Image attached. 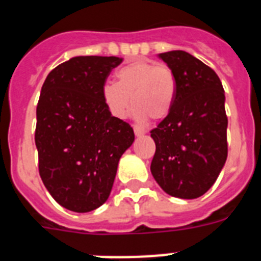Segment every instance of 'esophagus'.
I'll return each instance as SVG.
<instances>
[{
	"label": "esophagus",
	"mask_w": 261,
	"mask_h": 261,
	"mask_svg": "<svg viewBox=\"0 0 261 261\" xmlns=\"http://www.w3.org/2000/svg\"><path fill=\"white\" fill-rule=\"evenodd\" d=\"M133 130H135L136 136H142L146 133V129L142 128L141 125H137V124H136V125H133Z\"/></svg>",
	"instance_id": "1"
}]
</instances>
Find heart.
<instances>
[{"instance_id": "obj_1", "label": "heart", "mask_w": 261, "mask_h": 261, "mask_svg": "<svg viewBox=\"0 0 261 261\" xmlns=\"http://www.w3.org/2000/svg\"><path fill=\"white\" fill-rule=\"evenodd\" d=\"M116 78L117 82L108 81L102 86V100L114 117L124 119L132 105L133 117L140 123L149 117L162 120L171 112L177 81L170 66L137 60L121 66L116 71Z\"/></svg>"}]
</instances>
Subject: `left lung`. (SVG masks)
I'll return each mask as SVG.
<instances>
[{
    "mask_svg": "<svg viewBox=\"0 0 261 261\" xmlns=\"http://www.w3.org/2000/svg\"><path fill=\"white\" fill-rule=\"evenodd\" d=\"M174 70L177 94L171 112L151 130V174L179 199H197L217 180L227 158L225 91L213 69L184 50L159 53Z\"/></svg>",
    "mask_w": 261,
    "mask_h": 261,
    "instance_id": "obj_1",
    "label": "left lung"
}]
</instances>
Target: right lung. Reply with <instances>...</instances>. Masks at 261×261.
I'll use <instances>...</instances> for the list:
<instances>
[{
	"mask_svg": "<svg viewBox=\"0 0 261 261\" xmlns=\"http://www.w3.org/2000/svg\"><path fill=\"white\" fill-rule=\"evenodd\" d=\"M123 62L77 56L45 78L36 107L39 174L61 206L86 213L107 201L117 165L135 141L132 126L110 114L102 86Z\"/></svg>",
	"mask_w": 261,
	"mask_h": 261,
	"instance_id": "1",
	"label": "right lung"
}]
</instances>
